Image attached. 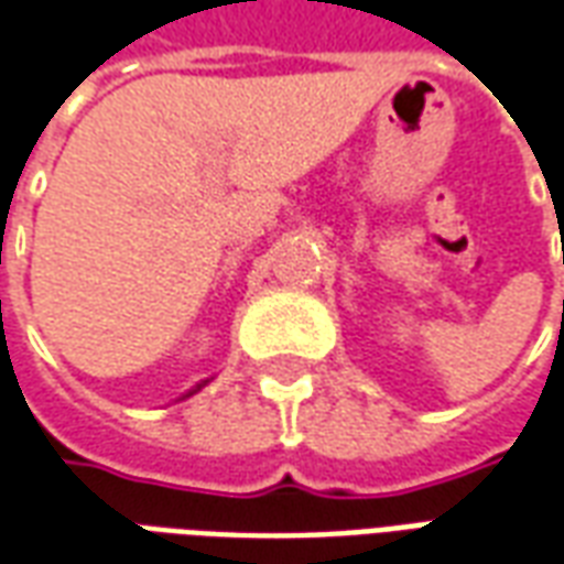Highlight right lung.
Returning <instances> with one entry per match:
<instances>
[{"label":"right lung","mask_w":564,"mask_h":564,"mask_svg":"<svg viewBox=\"0 0 564 564\" xmlns=\"http://www.w3.org/2000/svg\"><path fill=\"white\" fill-rule=\"evenodd\" d=\"M207 381H210V378H204V381H198V384H195V388H192V391L183 393V397H180V400H188V397H192V393H198L200 388H204V384H207Z\"/></svg>","instance_id":"add662e5"}]
</instances>
